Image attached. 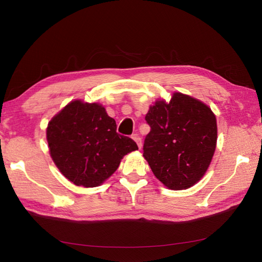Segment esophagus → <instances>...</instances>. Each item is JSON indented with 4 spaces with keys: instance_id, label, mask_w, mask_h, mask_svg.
<instances>
[{
    "instance_id": "34e87169",
    "label": "esophagus",
    "mask_w": 262,
    "mask_h": 262,
    "mask_svg": "<svg viewBox=\"0 0 262 262\" xmlns=\"http://www.w3.org/2000/svg\"><path fill=\"white\" fill-rule=\"evenodd\" d=\"M132 139H133V140H135V141H136V143L138 144L139 149H141V147H142V141H141V138L139 137L138 135H133V136H132Z\"/></svg>"
}]
</instances>
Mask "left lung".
I'll list each match as a JSON object with an SVG mask.
<instances>
[{"instance_id": "8db88e82", "label": "left lung", "mask_w": 262, "mask_h": 262, "mask_svg": "<svg viewBox=\"0 0 262 262\" xmlns=\"http://www.w3.org/2000/svg\"><path fill=\"white\" fill-rule=\"evenodd\" d=\"M151 130L143 157L154 175L169 189L189 188L205 175L216 148L217 125L200 100L173 93L169 103L156 101L146 115Z\"/></svg>"}]
</instances>
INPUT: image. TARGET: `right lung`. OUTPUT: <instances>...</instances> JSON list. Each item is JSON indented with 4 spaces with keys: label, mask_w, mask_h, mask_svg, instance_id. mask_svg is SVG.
<instances>
[{
    "label": "right lung",
    "mask_w": 262,
    "mask_h": 262,
    "mask_svg": "<svg viewBox=\"0 0 262 262\" xmlns=\"http://www.w3.org/2000/svg\"><path fill=\"white\" fill-rule=\"evenodd\" d=\"M49 152L58 169L76 186L96 187L112 176L121 159L138 150L116 132L115 120L98 103L72 101L47 126Z\"/></svg>",
    "instance_id": "add662e5"
}]
</instances>
